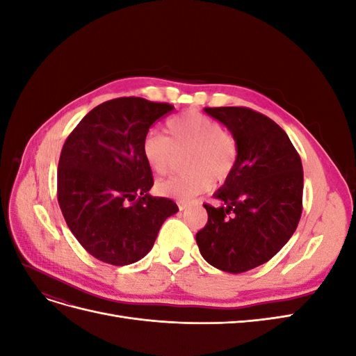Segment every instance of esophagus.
<instances>
[{"label":"esophagus","instance_id":"1","mask_svg":"<svg viewBox=\"0 0 356 356\" xmlns=\"http://www.w3.org/2000/svg\"><path fill=\"white\" fill-rule=\"evenodd\" d=\"M188 207H190V203H188V202L178 200V208H179V211H184V209H187Z\"/></svg>","mask_w":356,"mask_h":356}]
</instances>
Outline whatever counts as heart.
<instances>
[{
    "label": "heart",
    "instance_id": "b5f03b06",
    "mask_svg": "<svg viewBox=\"0 0 356 356\" xmlns=\"http://www.w3.org/2000/svg\"><path fill=\"white\" fill-rule=\"evenodd\" d=\"M188 149L186 174L157 182L160 196L188 202L211 188L212 182L227 179L238 161V143L212 117L190 110L170 117L166 136L148 132L143 139V156L156 174L166 175L175 153Z\"/></svg>",
    "mask_w": 356,
    "mask_h": 356
}]
</instances>
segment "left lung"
<instances>
[{
  "instance_id": "left-lung-1",
  "label": "left lung",
  "mask_w": 356,
  "mask_h": 356,
  "mask_svg": "<svg viewBox=\"0 0 356 356\" xmlns=\"http://www.w3.org/2000/svg\"><path fill=\"white\" fill-rule=\"evenodd\" d=\"M238 143V161L204 203L208 222L197 232L202 257L229 273H243L275 257L294 234L303 209V166L284 129L245 106L204 108Z\"/></svg>"
}]
</instances>
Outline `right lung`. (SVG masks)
<instances>
[{
    "mask_svg": "<svg viewBox=\"0 0 356 356\" xmlns=\"http://www.w3.org/2000/svg\"><path fill=\"white\" fill-rule=\"evenodd\" d=\"M174 106L144 98L106 101L83 117L62 147L58 202L70 230L98 260L132 264L154 245L174 200L148 195L153 172L143 139Z\"/></svg>",
    "mask_w": 356,
    "mask_h": 356,
    "instance_id": "add662e5",
    "label": "right lung"
}]
</instances>
